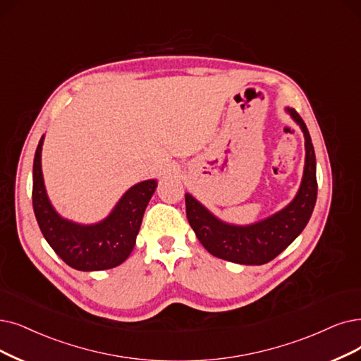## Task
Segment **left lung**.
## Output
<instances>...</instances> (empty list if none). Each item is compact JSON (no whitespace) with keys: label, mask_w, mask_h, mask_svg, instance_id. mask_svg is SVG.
Returning a JSON list of instances; mask_svg holds the SVG:
<instances>
[{"label":"left lung","mask_w":361,"mask_h":361,"mask_svg":"<svg viewBox=\"0 0 361 361\" xmlns=\"http://www.w3.org/2000/svg\"><path fill=\"white\" fill-rule=\"evenodd\" d=\"M305 137V166L300 186L289 204L250 225L228 224L191 194H185L186 218L200 243L216 257L241 265H264L279 256L307 226L317 200L315 154L308 128L293 108H286Z\"/></svg>","instance_id":"obj_1"}]
</instances>
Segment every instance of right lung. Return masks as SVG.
<instances>
[{
	"label": "right lung",
	"instance_id": "obj_1",
	"mask_svg": "<svg viewBox=\"0 0 361 361\" xmlns=\"http://www.w3.org/2000/svg\"><path fill=\"white\" fill-rule=\"evenodd\" d=\"M42 143L44 136L37 147L32 171V206L42 235L71 268L102 271L118 267L135 247L157 180L148 179L128 188L102 221L89 225L69 221L56 212L49 200L41 169Z\"/></svg>",
	"mask_w": 361,
	"mask_h": 361
}]
</instances>
